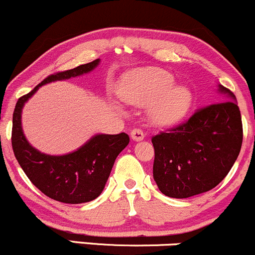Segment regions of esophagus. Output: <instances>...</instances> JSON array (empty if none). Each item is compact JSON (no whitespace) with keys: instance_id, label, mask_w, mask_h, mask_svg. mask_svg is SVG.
Returning <instances> with one entry per match:
<instances>
[{"instance_id":"esophagus-1","label":"esophagus","mask_w":255,"mask_h":255,"mask_svg":"<svg viewBox=\"0 0 255 255\" xmlns=\"http://www.w3.org/2000/svg\"><path fill=\"white\" fill-rule=\"evenodd\" d=\"M144 131H142V129H140V128H134L130 131V137L133 140H135V141H140V140L144 139Z\"/></svg>"}]
</instances>
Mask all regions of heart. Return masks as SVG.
Returning a JSON list of instances; mask_svg holds the SVG:
<instances>
[{
    "label": "heart",
    "mask_w": 255,
    "mask_h": 255,
    "mask_svg": "<svg viewBox=\"0 0 255 255\" xmlns=\"http://www.w3.org/2000/svg\"><path fill=\"white\" fill-rule=\"evenodd\" d=\"M175 78L159 68L136 69L127 75L121 87L122 101L142 107L150 105V119L156 125H170L182 119L192 103V93L174 86Z\"/></svg>",
    "instance_id": "heart-1"
}]
</instances>
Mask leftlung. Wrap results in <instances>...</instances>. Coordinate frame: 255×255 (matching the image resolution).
I'll return each mask as SVG.
<instances>
[{"mask_svg":"<svg viewBox=\"0 0 255 255\" xmlns=\"http://www.w3.org/2000/svg\"><path fill=\"white\" fill-rule=\"evenodd\" d=\"M199 108L187 121L152 136L153 178L163 194L189 198L223 181L241 151L244 129L235 96Z\"/></svg>","mask_w":255,"mask_h":255,"instance_id":"left-lung-1","label":"left lung"}]
</instances>
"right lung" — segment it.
Returning a JSON list of instances; mask_svg holds the SVG:
<instances>
[{
  "label": "right lung",
  "instance_id": "right-lung-1",
  "mask_svg": "<svg viewBox=\"0 0 255 255\" xmlns=\"http://www.w3.org/2000/svg\"><path fill=\"white\" fill-rule=\"evenodd\" d=\"M98 63L99 60H95L77 68L49 75L31 92L17 99L13 113L11 146L16 160L40 192L64 204L87 203L99 197L116 157L128 145L129 136L126 133L97 134L72 153L49 156L40 153L26 140L21 128V109L42 85L89 73Z\"/></svg>",
  "mask_w": 255,
  "mask_h": 255
}]
</instances>
